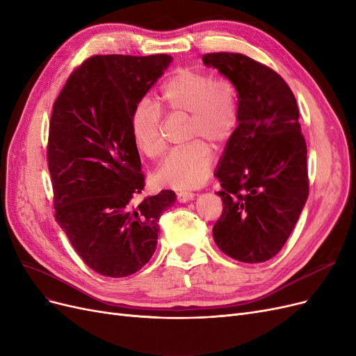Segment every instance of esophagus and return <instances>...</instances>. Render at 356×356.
Wrapping results in <instances>:
<instances>
[{
	"mask_svg": "<svg viewBox=\"0 0 356 356\" xmlns=\"http://www.w3.org/2000/svg\"><path fill=\"white\" fill-rule=\"evenodd\" d=\"M194 193H188V191H179L178 194H177V199H178V202L179 203H186V202H190V200H193L194 199Z\"/></svg>",
	"mask_w": 356,
	"mask_h": 356,
	"instance_id": "obj_1",
	"label": "esophagus"
}]
</instances>
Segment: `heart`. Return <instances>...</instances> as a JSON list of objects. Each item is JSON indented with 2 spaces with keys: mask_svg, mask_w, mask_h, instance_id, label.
Wrapping results in <instances>:
<instances>
[{
  "mask_svg": "<svg viewBox=\"0 0 356 356\" xmlns=\"http://www.w3.org/2000/svg\"><path fill=\"white\" fill-rule=\"evenodd\" d=\"M168 113L188 115L186 138L191 143L170 152L154 172L159 186L174 190L199 188L211 175L213 153L202 140L225 143L238 124L236 85L225 78H212L203 70L181 69L170 76L159 95ZM162 118L149 100L132 110L131 136L136 149L145 157H157L163 150Z\"/></svg>",
  "mask_w": 356,
  "mask_h": 356,
  "instance_id": "obj_1",
  "label": "heart"
}]
</instances>
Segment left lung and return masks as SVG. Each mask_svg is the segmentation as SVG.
I'll return each mask as SVG.
<instances>
[{"label": "left lung", "instance_id": "1", "mask_svg": "<svg viewBox=\"0 0 356 356\" xmlns=\"http://www.w3.org/2000/svg\"><path fill=\"white\" fill-rule=\"evenodd\" d=\"M202 60L238 95V124L215 170L224 211L213 240L238 262H265L284 246L309 194L298 103L277 72L248 56L212 53Z\"/></svg>", "mask_w": 356, "mask_h": 356}]
</instances>
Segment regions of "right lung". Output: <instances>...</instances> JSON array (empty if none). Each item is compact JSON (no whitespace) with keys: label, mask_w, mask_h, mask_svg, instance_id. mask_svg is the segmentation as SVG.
Instances as JSON below:
<instances>
[{"label":"right lung","mask_w":356,"mask_h":356,"mask_svg":"<svg viewBox=\"0 0 356 356\" xmlns=\"http://www.w3.org/2000/svg\"><path fill=\"white\" fill-rule=\"evenodd\" d=\"M170 61L168 54L90 57L53 106L47 157L56 220L81 259L104 277H128L150 261L159 218L177 200L163 190L131 204L144 190L132 110Z\"/></svg>","instance_id":"obj_1"}]
</instances>
